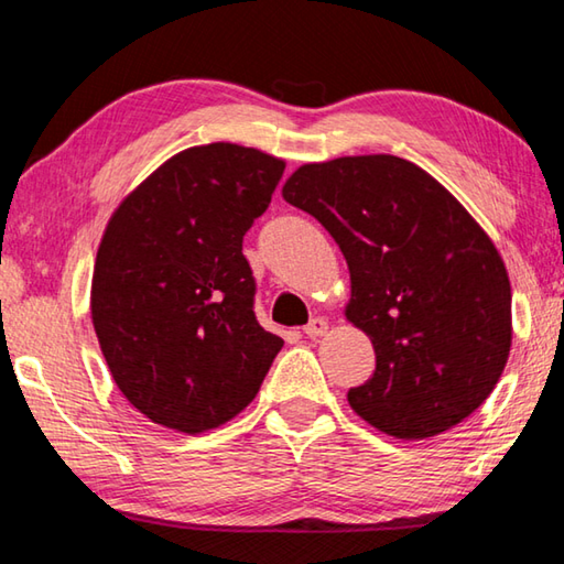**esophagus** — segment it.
Segmentation results:
<instances>
[{"instance_id":"esophagus-1","label":"esophagus","mask_w":564,"mask_h":564,"mask_svg":"<svg viewBox=\"0 0 564 564\" xmlns=\"http://www.w3.org/2000/svg\"><path fill=\"white\" fill-rule=\"evenodd\" d=\"M327 329H329V324H327V319L324 317H314L307 327H304V334H307L310 339H319V337H324V334H327Z\"/></svg>"}]
</instances>
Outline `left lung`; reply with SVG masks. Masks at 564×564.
<instances>
[{
  "label": "left lung",
  "instance_id": "1",
  "mask_svg": "<svg viewBox=\"0 0 564 564\" xmlns=\"http://www.w3.org/2000/svg\"><path fill=\"white\" fill-rule=\"evenodd\" d=\"M349 264L347 319L377 351L349 406L393 438L423 441L486 401L512 344L506 262L473 215L416 163L344 155L282 185Z\"/></svg>",
  "mask_w": 564,
  "mask_h": 564
}]
</instances>
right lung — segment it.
Instances as JSON below:
<instances>
[{"label":"right lung","mask_w":564,"mask_h":564,"mask_svg":"<svg viewBox=\"0 0 564 564\" xmlns=\"http://www.w3.org/2000/svg\"><path fill=\"white\" fill-rule=\"evenodd\" d=\"M284 161L237 143L193 145L123 197L96 252L91 319L116 387L158 426L235 419L282 339L254 319L242 237Z\"/></svg>","instance_id":"1"}]
</instances>
